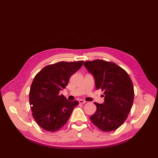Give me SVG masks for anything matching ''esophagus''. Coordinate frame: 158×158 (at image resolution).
Returning a JSON list of instances; mask_svg holds the SVG:
<instances>
[{
  "mask_svg": "<svg viewBox=\"0 0 158 158\" xmlns=\"http://www.w3.org/2000/svg\"><path fill=\"white\" fill-rule=\"evenodd\" d=\"M79 102L80 104H84V103L86 102V101H85V100H84L79 99Z\"/></svg>",
  "mask_w": 158,
  "mask_h": 158,
  "instance_id": "1",
  "label": "esophagus"
}]
</instances>
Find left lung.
Instances as JSON below:
<instances>
[{"label": "left lung", "instance_id": "left-lung-1", "mask_svg": "<svg viewBox=\"0 0 158 158\" xmlns=\"http://www.w3.org/2000/svg\"><path fill=\"white\" fill-rule=\"evenodd\" d=\"M83 65L94 77L96 89H102L105 97L104 103L94 102L96 111L90 119L104 132L117 129L132 108L135 96L132 80L126 70L113 62L95 60Z\"/></svg>", "mask_w": 158, "mask_h": 158}]
</instances>
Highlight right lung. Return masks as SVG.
Instances as JSON below:
<instances>
[{
    "mask_svg": "<svg viewBox=\"0 0 158 158\" xmlns=\"http://www.w3.org/2000/svg\"><path fill=\"white\" fill-rule=\"evenodd\" d=\"M83 61L60 62L44 67L35 77L29 93L32 116L43 130L55 132L64 126L79 102L69 101L60 95L70 77Z\"/></svg>",
    "mask_w": 158,
    "mask_h": 158,
    "instance_id": "right-lung-1",
    "label": "right lung"
}]
</instances>
